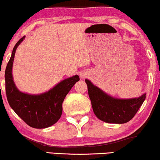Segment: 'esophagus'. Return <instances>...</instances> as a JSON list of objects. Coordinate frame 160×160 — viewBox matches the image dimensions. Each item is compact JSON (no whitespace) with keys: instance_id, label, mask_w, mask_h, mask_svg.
I'll return each instance as SVG.
<instances>
[{"instance_id":"obj_1","label":"esophagus","mask_w":160,"mask_h":160,"mask_svg":"<svg viewBox=\"0 0 160 160\" xmlns=\"http://www.w3.org/2000/svg\"><path fill=\"white\" fill-rule=\"evenodd\" d=\"M80 76H81V78H84L85 76H84V74H81Z\"/></svg>"}]
</instances>
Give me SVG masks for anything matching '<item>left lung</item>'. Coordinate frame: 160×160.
Masks as SVG:
<instances>
[{
  "label": "left lung",
  "mask_w": 160,
  "mask_h": 160,
  "mask_svg": "<svg viewBox=\"0 0 160 160\" xmlns=\"http://www.w3.org/2000/svg\"><path fill=\"white\" fill-rule=\"evenodd\" d=\"M87 83L94 113L107 123L124 124L132 119L146 99V93L138 98L119 99L111 97L88 79Z\"/></svg>",
  "instance_id": "1"
}]
</instances>
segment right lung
Wrapping results in <instances>:
<instances>
[{
	"instance_id": "1",
	"label": "right lung",
	"mask_w": 160,
	"mask_h": 160,
	"mask_svg": "<svg viewBox=\"0 0 160 160\" xmlns=\"http://www.w3.org/2000/svg\"><path fill=\"white\" fill-rule=\"evenodd\" d=\"M25 37L23 36L14 46L6 65V97L11 108L26 124L33 128H47L60 119L62 112L63 100L73 85L79 81V76L75 75L65 78L49 91L39 95H30L19 91L13 80L12 67L17 48Z\"/></svg>"
}]
</instances>
